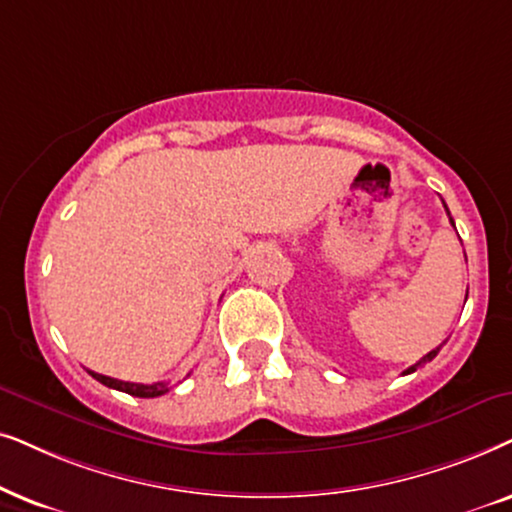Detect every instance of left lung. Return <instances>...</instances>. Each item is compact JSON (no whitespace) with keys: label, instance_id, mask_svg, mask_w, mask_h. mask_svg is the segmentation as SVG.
<instances>
[{"label":"left lung","instance_id":"left-lung-1","mask_svg":"<svg viewBox=\"0 0 512 512\" xmlns=\"http://www.w3.org/2000/svg\"><path fill=\"white\" fill-rule=\"evenodd\" d=\"M445 208H447V206H445ZM447 215H449V210H447ZM449 222H452V224H454V220H452V217H449ZM466 297H468V295H466ZM438 351H440V346H438V349H433V351H431V353H426V356H424V358H421V360H419V363H417V365H412V367H407V370H405V372H403V374H412V372H417V370H419V367H421V365H424V363H428V360H433V358H435V356H438Z\"/></svg>","mask_w":512,"mask_h":512}]
</instances>
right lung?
Here are the masks:
<instances>
[{
    "instance_id": "obj_1",
    "label": "right lung",
    "mask_w": 512,
    "mask_h": 512,
    "mask_svg": "<svg viewBox=\"0 0 512 512\" xmlns=\"http://www.w3.org/2000/svg\"><path fill=\"white\" fill-rule=\"evenodd\" d=\"M93 379H98L100 384H105L109 388H117V391H124L128 395H135V398H156V395H163L168 393V384L166 381H156V384H133V381H119V379H112V377H105V374H98V372H91Z\"/></svg>"
}]
</instances>
